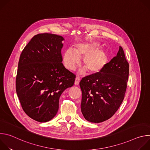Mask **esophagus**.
I'll return each instance as SVG.
<instances>
[{"label":"esophagus","instance_id":"esophagus-1","mask_svg":"<svg viewBox=\"0 0 150 150\" xmlns=\"http://www.w3.org/2000/svg\"><path fill=\"white\" fill-rule=\"evenodd\" d=\"M79 81H80V78L79 77H76L75 78V85H78L79 83Z\"/></svg>","mask_w":150,"mask_h":150}]
</instances>
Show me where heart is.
Masks as SVG:
<instances>
[{
    "mask_svg": "<svg viewBox=\"0 0 150 150\" xmlns=\"http://www.w3.org/2000/svg\"><path fill=\"white\" fill-rule=\"evenodd\" d=\"M99 44L97 42H87L76 45L75 50L69 48L63 54V62L65 67L74 71L79 65L81 59L83 58V65L91 74L101 72L108 62V54L101 48H98ZM81 73L85 72L84 69Z\"/></svg>",
    "mask_w": 150,
    "mask_h": 150,
    "instance_id": "1",
    "label": "heart"
}]
</instances>
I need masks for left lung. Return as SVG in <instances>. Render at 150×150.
Masks as SVG:
<instances>
[{
	"instance_id": "8db88e82",
	"label": "left lung",
	"mask_w": 150,
	"mask_h": 150,
	"mask_svg": "<svg viewBox=\"0 0 150 150\" xmlns=\"http://www.w3.org/2000/svg\"><path fill=\"white\" fill-rule=\"evenodd\" d=\"M129 76V63L119 46L114 57L100 72L83 78L81 112L87 120L100 123L108 120L122 104Z\"/></svg>"
}]
</instances>
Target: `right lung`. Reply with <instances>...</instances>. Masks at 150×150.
Returning a JSON list of instances; mask_svg holds the SVG:
<instances>
[{
    "instance_id": "right-lung-1",
    "label": "right lung",
    "mask_w": 150,
    "mask_h": 150,
    "mask_svg": "<svg viewBox=\"0 0 150 150\" xmlns=\"http://www.w3.org/2000/svg\"><path fill=\"white\" fill-rule=\"evenodd\" d=\"M63 37L49 33L34 35L21 54L16 91L24 112L46 122L59 109L62 93L73 86L75 75L62 63Z\"/></svg>"
}]
</instances>
